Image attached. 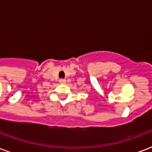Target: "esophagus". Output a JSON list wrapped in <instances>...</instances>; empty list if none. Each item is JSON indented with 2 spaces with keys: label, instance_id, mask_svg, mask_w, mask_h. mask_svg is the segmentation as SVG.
<instances>
[{
  "label": "esophagus",
  "instance_id": "obj_1",
  "mask_svg": "<svg viewBox=\"0 0 152 152\" xmlns=\"http://www.w3.org/2000/svg\"><path fill=\"white\" fill-rule=\"evenodd\" d=\"M59 83H60V84H66V80L60 79L59 80Z\"/></svg>",
  "mask_w": 152,
  "mask_h": 152
}]
</instances>
